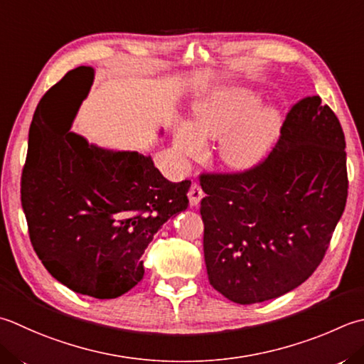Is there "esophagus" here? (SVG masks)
Returning <instances> with one entry per match:
<instances>
[{
    "instance_id": "1",
    "label": "esophagus",
    "mask_w": 364,
    "mask_h": 364,
    "mask_svg": "<svg viewBox=\"0 0 364 364\" xmlns=\"http://www.w3.org/2000/svg\"><path fill=\"white\" fill-rule=\"evenodd\" d=\"M188 197H189V203L191 206H197L198 203H200V200L203 198V191L202 188L198 186L197 183H192V186L188 192Z\"/></svg>"
}]
</instances>
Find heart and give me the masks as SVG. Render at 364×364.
<instances>
[{
  "instance_id": "b5f03b06",
  "label": "heart",
  "mask_w": 364,
  "mask_h": 364,
  "mask_svg": "<svg viewBox=\"0 0 364 364\" xmlns=\"http://www.w3.org/2000/svg\"><path fill=\"white\" fill-rule=\"evenodd\" d=\"M194 124L178 123L173 145L181 158H197L205 140H217L219 164L235 173L247 172L267 158L282 127V113L263 104L262 92L243 85L218 88L192 109Z\"/></svg>"
}]
</instances>
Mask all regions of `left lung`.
<instances>
[{
	"mask_svg": "<svg viewBox=\"0 0 364 364\" xmlns=\"http://www.w3.org/2000/svg\"><path fill=\"white\" fill-rule=\"evenodd\" d=\"M344 149L339 119L312 96L291 107L260 166L200 176L205 263L219 294L262 303L316 272L346 208Z\"/></svg>",
	"mask_w": 364,
	"mask_h": 364,
	"instance_id": "8db88e82",
	"label": "left lung"
}]
</instances>
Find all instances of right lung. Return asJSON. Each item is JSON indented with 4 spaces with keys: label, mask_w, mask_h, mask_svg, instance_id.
Returning a JSON list of instances; mask_svg holds the SVG:
<instances>
[{
    "label": "right lung",
    "mask_w": 364,
    "mask_h": 364,
    "mask_svg": "<svg viewBox=\"0 0 364 364\" xmlns=\"http://www.w3.org/2000/svg\"><path fill=\"white\" fill-rule=\"evenodd\" d=\"M83 78L91 85L95 69L70 70L34 112L21 208L47 272L77 294L110 300L141 281V255L161 227L188 208L191 181H168L151 156L90 144L70 124L58 129L50 112Z\"/></svg>",
    "instance_id": "obj_1"
}]
</instances>
